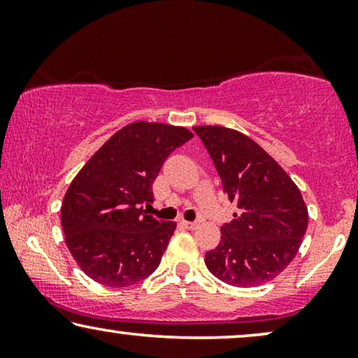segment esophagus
<instances>
[{
    "label": "esophagus",
    "instance_id": "1",
    "mask_svg": "<svg viewBox=\"0 0 358 358\" xmlns=\"http://www.w3.org/2000/svg\"><path fill=\"white\" fill-rule=\"evenodd\" d=\"M184 227L187 229H195L199 227V222H184Z\"/></svg>",
    "mask_w": 358,
    "mask_h": 358
}]
</instances>
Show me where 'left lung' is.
Listing matches in <instances>:
<instances>
[{
  "label": "left lung",
  "mask_w": 358,
  "mask_h": 358,
  "mask_svg": "<svg viewBox=\"0 0 358 358\" xmlns=\"http://www.w3.org/2000/svg\"><path fill=\"white\" fill-rule=\"evenodd\" d=\"M238 213L222 227V239L205 254V266L233 287L271 282L295 259L308 228L300 189L282 166L241 131L194 127Z\"/></svg>",
  "instance_id": "left-lung-1"
}]
</instances>
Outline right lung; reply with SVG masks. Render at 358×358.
Here are the masks:
<instances>
[{
    "label": "right lung",
    "mask_w": 358,
    "mask_h": 358,
    "mask_svg": "<svg viewBox=\"0 0 358 358\" xmlns=\"http://www.w3.org/2000/svg\"><path fill=\"white\" fill-rule=\"evenodd\" d=\"M194 136L185 127L134 122L115 131L71 180L62 203V228L73 259L107 287L150 277L174 234L176 222L146 215L164 159Z\"/></svg>",
    "instance_id": "1"
}]
</instances>
